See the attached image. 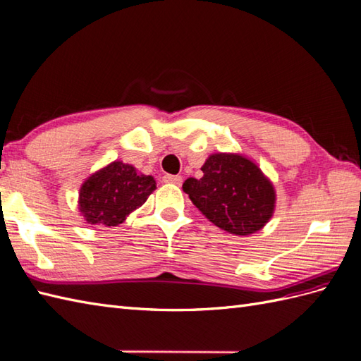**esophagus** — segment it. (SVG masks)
Returning <instances> with one entry per match:
<instances>
[{
    "label": "esophagus",
    "mask_w": 361,
    "mask_h": 361,
    "mask_svg": "<svg viewBox=\"0 0 361 361\" xmlns=\"http://www.w3.org/2000/svg\"><path fill=\"white\" fill-rule=\"evenodd\" d=\"M164 182H165V183H173V185H180V183H182V178H180V176L165 174V176H164Z\"/></svg>",
    "instance_id": "1"
}]
</instances>
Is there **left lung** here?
<instances>
[{
    "mask_svg": "<svg viewBox=\"0 0 361 361\" xmlns=\"http://www.w3.org/2000/svg\"><path fill=\"white\" fill-rule=\"evenodd\" d=\"M200 179L188 178L182 190L209 222L234 235L260 231L276 209V190L260 166L242 153H213Z\"/></svg>",
    "mask_w": 361,
    "mask_h": 361,
    "instance_id": "8db88e82",
    "label": "left lung"
}]
</instances>
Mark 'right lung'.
I'll use <instances>...</instances> for the list:
<instances>
[{"label":"right lung","instance_id":"add662e5","mask_svg":"<svg viewBox=\"0 0 361 361\" xmlns=\"http://www.w3.org/2000/svg\"><path fill=\"white\" fill-rule=\"evenodd\" d=\"M154 190L153 176L139 173L130 164L113 161L82 182L78 197L79 214L90 225L118 226L142 207Z\"/></svg>","mask_w":361,"mask_h":361}]
</instances>
